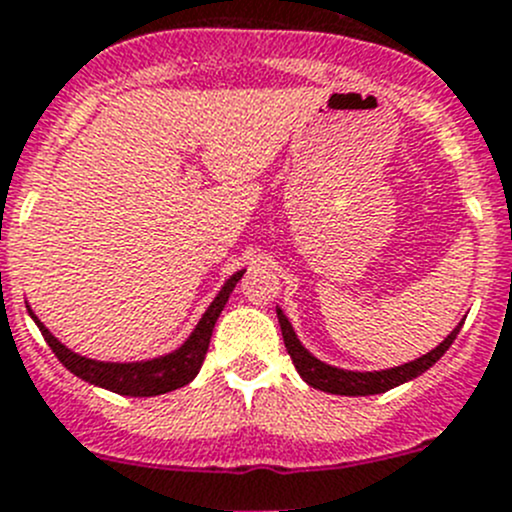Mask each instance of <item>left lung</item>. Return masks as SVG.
<instances>
[{"label":"left lung","instance_id":"1","mask_svg":"<svg viewBox=\"0 0 512 512\" xmlns=\"http://www.w3.org/2000/svg\"><path fill=\"white\" fill-rule=\"evenodd\" d=\"M277 320H280V330H282V340H285L287 352L292 357V365L297 367L302 380L310 385V388L322 390V393H332V395H380L385 390H393L403 382L415 380L418 375H423L425 370L435 365L440 357L445 355L453 340L458 337L460 327H463L465 320H460L455 325V330L440 342L438 347H433L430 352L420 355L418 360H410L405 365L398 367H388V370H370V372H360V370H342V367L327 365V362L317 360L310 350L300 342V337L295 335V327L292 322L287 320V315L282 312V307H277Z\"/></svg>","mask_w":512,"mask_h":512}]
</instances>
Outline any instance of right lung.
Instances as JSON below:
<instances>
[{"mask_svg":"<svg viewBox=\"0 0 512 512\" xmlns=\"http://www.w3.org/2000/svg\"><path fill=\"white\" fill-rule=\"evenodd\" d=\"M242 275H245V270H237L235 275L220 287V292H217L215 300L210 302L205 315L200 317L195 330L190 332V337H187L177 350L165 352V355L160 357H150V360L107 362L79 355V352L69 350L64 342H59L57 337L44 327V322L34 315L32 307L27 305V310L29 317L34 320V325L39 327L42 337L47 340V345L52 347L54 355L59 357V362H62L72 375H77L79 380L89 382L94 388L109 390V393L127 395V398H152V395L172 393V390L182 388V385L195 380L202 362H205L217 317H220L222 307L227 305V300H230L232 290H235V285L240 282Z\"/></svg>","mask_w":512,"mask_h":512,"instance_id":"add662e5","label":"right lung"}]
</instances>
